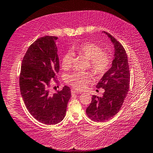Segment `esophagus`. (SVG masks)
<instances>
[{"instance_id": "esophagus-1", "label": "esophagus", "mask_w": 153, "mask_h": 153, "mask_svg": "<svg viewBox=\"0 0 153 153\" xmlns=\"http://www.w3.org/2000/svg\"><path fill=\"white\" fill-rule=\"evenodd\" d=\"M71 93L72 94H75V93H82L81 92H78V91L74 90H71Z\"/></svg>"}]
</instances>
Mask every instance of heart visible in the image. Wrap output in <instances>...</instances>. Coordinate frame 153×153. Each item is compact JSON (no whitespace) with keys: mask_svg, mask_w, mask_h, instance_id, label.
<instances>
[{"mask_svg":"<svg viewBox=\"0 0 153 153\" xmlns=\"http://www.w3.org/2000/svg\"><path fill=\"white\" fill-rule=\"evenodd\" d=\"M73 50L77 53L83 55L89 59V66L97 76L105 74L111 68L113 57L108 51H103L100 46L94 42H87L76 45ZM73 55L68 52L63 55L61 66L63 69H68L72 66ZM66 82L77 90H83L92 81V76L88 72L75 71L66 76Z\"/></svg>","mask_w":153,"mask_h":153,"instance_id":"obj_1","label":"heart"}]
</instances>
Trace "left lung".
<instances>
[{"instance_id":"1","label":"left lung","mask_w":153,"mask_h":153,"mask_svg":"<svg viewBox=\"0 0 153 153\" xmlns=\"http://www.w3.org/2000/svg\"><path fill=\"white\" fill-rule=\"evenodd\" d=\"M115 47L112 66L97 83V89H104L102 96L92 95L86 114L95 121H104L118 114L124 102L130 85L128 58L123 45L108 32H105ZM98 91V90H97Z\"/></svg>"}]
</instances>
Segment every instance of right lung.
Segmentation results:
<instances>
[{
    "mask_svg": "<svg viewBox=\"0 0 153 153\" xmlns=\"http://www.w3.org/2000/svg\"><path fill=\"white\" fill-rule=\"evenodd\" d=\"M57 39L55 36H45L31 45L22 60L19 76L20 92L26 108L36 120L47 125L62 121L71 95L67 86L54 94L50 92L53 82H59Z\"/></svg>",
    "mask_w": 153,
    "mask_h": 153,
    "instance_id": "1",
    "label": "right lung"
}]
</instances>
